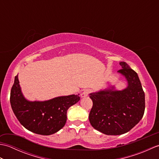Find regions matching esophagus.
Listing matches in <instances>:
<instances>
[{
  "label": "esophagus",
  "instance_id": "obj_1",
  "mask_svg": "<svg viewBox=\"0 0 159 159\" xmlns=\"http://www.w3.org/2000/svg\"><path fill=\"white\" fill-rule=\"evenodd\" d=\"M90 91L89 89H85L83 91V92L81 93V94H80V96H81V98H85V97H87V96H88V94L89 93Z\"/></svg>",
  "mask_w": 159,
  "mask_h": 159
}]
</instances>
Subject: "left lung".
Returning a JSON list of instances; mask_svg holds the SVG:
<instances>
[{
  "instance_id": "1",
  "label": "left lung",
  "mask_w": 159,
  "mask_h": 159,
  "mask_svg": "<svg viewBox=\"0 0 159 159\" xmlns=\"http://www.w3.org/2000/svg\"><path fill=\"white\" fill-rule=\"evenodd\" d=\"M117 72L127 81L126 88L115 86L89 93L93 107L89 120L96 130L107 135L127 133L142 119L145 111V93L137 74L126 62L121 61Z\"/></svg>"
}]
</instances>
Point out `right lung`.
<instances>
[{
	"label": "right lung",
	"mask_w": 159,
	"mask_h": 159,
	"mask_svg": "<svg viewBox=\"0 0 159 159\" xmlns=\"http://www.w3.org/2000/svg\"><path fill=\"white\" fill-rule=\"evenodd\" d=\"M18 76H15L11 90L10 103L20 123L29 131L42 135H50L61 129L66 122L67 109L80 100L79 94L29 101L23 95Z\"/></svg>",
	"instance_id": "add662e5"
}]
</instances>
